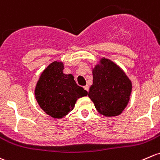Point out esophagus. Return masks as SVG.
Listing matches in <instances>:
<instances>
[{"label": "esophagus", "mask_w": 160, "mask_h": 160, "mask_svg": "<svg viewBox=\"0 0 160 160\" xmlns=\"http://www.w3.org/2000/svg\"><path fill=\"white\" fill-rule=\"evenodd\" d=\"M84 89H85L86 90H87V92H89V86H88V85L84 86Z\"/></svg>", "instance_id": "esophagus-1"}]
</instances>
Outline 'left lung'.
Instances as JSON below:
<instances>
[{
  "label": "left lung",
  "instance_id": "left-lung-1",
  "mask_svg": "<svg viewBox=\"0 0 160 160\" xmlns=\"http://www.w3.org/2000/svg\"><path fill=\"white\" fill-rule=\"evenodd\" d=\"M93 84L88 97L99 113L117 117L127 107L132 93V82L121 67L109 59H100L93 68Z\"/></svg>",
  "mask_w": 160,
  "mask_h": 160
}]
</instances>
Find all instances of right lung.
<instances>
[{"instance_id":"right-lung-1","label":"right lung","mask_w":160,"mask_h":160,"mask_svg":"<svg viewBox=\"0 0 160 160\" xmlns=\"http://www.w3.org/2000/svg\"><path fill=\"white\" fill-rule=\"evenodd\" d=\"M62 61L52 62L40 74L35 86L34 95L40 107L54 119H62L71 112L79 98L87 90L77 84L72 74L63 73Z\"/></svg>"}]
</instances>
